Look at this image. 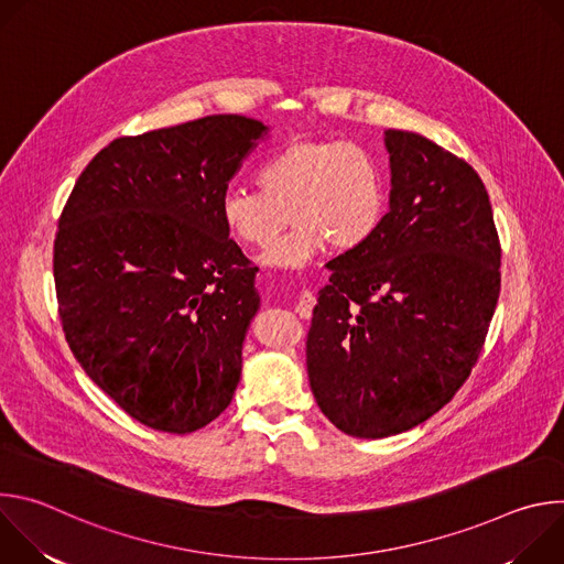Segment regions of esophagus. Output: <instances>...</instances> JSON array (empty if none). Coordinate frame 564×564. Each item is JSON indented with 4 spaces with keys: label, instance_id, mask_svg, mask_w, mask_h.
<instances>
[{
    "label": "esophagus",
    "instance_id": "34e87169",
    "mask_svg": "<svg viewBox=\"0 0 564 564\" xmlns=\"http://www.w3.org/2000/svg\"><path fill=\"white\" fill-rule=\"evenodd\" d=\"M314 294L310 292V290H301V294H299V299H296V312H299V316H303V318H310L312 316V310H314Z\"/></svg>",
    "mask_w": 564,
    "mask_h": 564
}]
</instances>
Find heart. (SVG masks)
Here are the masks:
<instances>
[{
  "label": "heart",
  "mask_w": 564,
  "mask_h": 564,
  "mask_svg": "<svg viewBox=\"0 0 564 564\" xmlns=\"http://www.w3.org/2000/svg\"><path fill=\"white\" fill-rule=\"evenodd\" d=\"M254 187L220 196V223L238 246L265 250L290 215L295 227L263 254L274 268H303L330 246L355 252L388 212L386 167L357 140H292L257 167Z\"/></svg>",
  "instance_id": "heart-1"
}]
</instances>
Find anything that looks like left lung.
Segmentation results:
<instances>
[{"mask_svg": "<svg viewBox=\"0 0 564 564\" xmlns=\"http://www.w3.org/2000/svg\"><path fill=\"white\" fill-rule=\"evenodd\" d=\"M390 209L330 263L305 341L316 404L339 431L404 433L455 397L500 296V236L477 172L424 135L386 131Z\"/></svg>", "mask_w": 564, "mask_h": 564, "instance_id": "8db88e82", "label": "left lung"}]
</instances>
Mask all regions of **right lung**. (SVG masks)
Here are the masks:
<instances>
[{"instance_id":"1","label":"right lung","mask_w":564,"mask_h":564,"mask_svg":"<svg viewBox=\"0 0 564 564\" xmlns=\"http://www.w3.org/2000/svg\"><path fill=\"white\" fill-rule=\"evenodd\" d=\"M268 131L207 116L107 144L57 220L53 279L66 344L135 422L194 433L240 379L259 268L220 223V196Z\"/></svg>"}]
</instances>
